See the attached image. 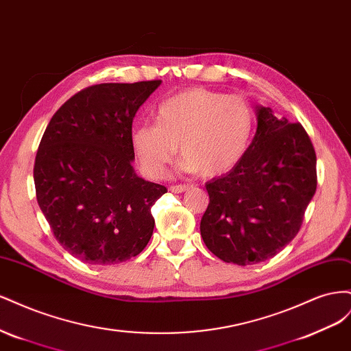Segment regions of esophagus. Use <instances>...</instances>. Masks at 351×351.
<instances>
[{
	"label": "esophagus",
	"instance_id": "esophagus-1",
	"mask_svg": "<svg viewBox=\"0 0 351 351\" xmlns=\"http://www.w3.org/2000/svg\"><path fill=\"white\" fill-rule=\"evenodd\" d=\"M190 186L189 184H178V186H171L169 187V192L171 193H183L186 190H189Z\"/></svg>",
	"mask_w": 351,
	"mask_h": 351
}]
</instances>
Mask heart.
<instances>
[{
	"label": "heart",
	"mask_w": 351,
	"mask_h": 351,
	"mask_svg": "<svg viewBox=\"0 0 351 351\" xmlns=\"http://www.w3.org/2000/svg\"><path fill=\"white\" fill-rule=\"evenodd\" d=\"M156 124L137 125L132 151L149 178H162L177 154L180 168L214 178L234 169L247 152L254 111L247 99L204 88L180 92L158 105Z\"/></svg>",
	"instance_id": "obj_1"
}]
</instances>
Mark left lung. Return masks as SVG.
<instances>
[{
	"instance_id": "1",
	"label": "left lung",
	"mask_w": 351,
	"mask_h": 351,
	"mask_svg": "<svg viewBox=\"0 0 351 351\" xmlns=\"http://www.w3.org/2000/svg\"><path fill=\"white\" fill-rule=\"evenodd\" d=\"M256 133L240 164L205 184L200 236L221 261L246 265L275 256L300 230L316 192V155L303 125L256 105Z\"/></svg>"
}]
</instances>
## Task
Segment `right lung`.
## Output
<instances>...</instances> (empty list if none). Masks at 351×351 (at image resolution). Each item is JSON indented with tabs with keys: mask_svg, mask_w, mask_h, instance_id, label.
<instances>
[{
	"mask_svg": "<svg viewBox=\"0 0 351 351\" xmlns=\"http://www.w3.org/2000/svg\"><path fill=\"white\" fill-rule=\"evenodd\" d=\"M161 80L95 84L52 115L35 159L38 205L58 243L90 265L137 256L167 193L133 168V119Z\"/></svg>",
	"mask_w": 351,
	"mask_h": 351,
	"instance_id": "add662e5",
	"label": "right lung"
}]
</instances>
